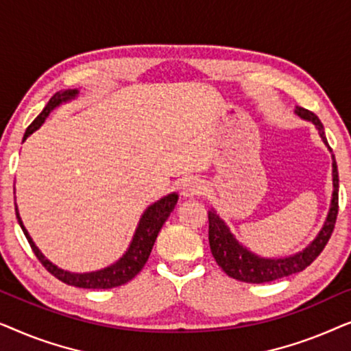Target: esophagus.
<instances>
[{
    "instance_id": "34e87169",
    "label": "esophagus",
    "mask_w": 351,
    "mask_h": 351,
    "mask_svg": "<svg viewBox=\"0 0 351 351\" xmlns=\"http://www.w3.org/2000/svg\"><path fill=\"white\" fill-rule=\"evenodd\" d=\"M203 191H204L203 182H201L199 179H193V177L189 180H185L184 186H182V196L186 199H193V198H196V196H199L201 193H203Z\"/></svg>"
}]
</instances>
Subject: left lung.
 Returning <instances> with one entry per match:
<instances>
[{
    "label": "left lung",
    "mask_w": 351,
    "mask_h": 351,
    "mask_svg": "<svg viewBox=\"0 0 351 351\" xmlns=\"http://www.w3.org/2000/svg\"><path fill=\"white\" fill-rule=\"evenodd\" d=\"M294 113L297 117L310 121L318 131L321 141L326 145V148L330 150L328 138L324 136L323 123L315 113L308 112V110L295 107ZM332 158V198H330V206L328 217H326L323 227H321L319 233L311 241L308 246L302 249V251L291 254L286 257H263L258 254L252 252L251 249L239 243L237 237L232 233V230L225 220L217 214V210L210 209L208 213L209 217V246L210 252L219 263V267L227 273L228 276L234 278V280L243 282H252V285H261V282H270L280 278L294 275L305 270L316 257L323 252L326 244H328L330 234H332L335 219H337L339 213V172H337V162H335V156Z\"/></svg>",
    "instance_id": "8db88e82"
}]
</instances>
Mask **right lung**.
<instances>
[{"label": "right lung", "mask_w": 351, "mask_h": 351, "mask_svg": "<svg viewBox=\"0 0 351 351\" xmlns=\"http://www.w3.org/2000/svg\"><path fill=\"white\" fill-rule=\"evenodd\" d=\"M78 94H80V89H65L52 95L51 100L47 102L46 107L43 108V112L38 114L35 121L27 128L25 134H23V142H25L27 138L36 131V129H40L41 124L46 121V118L49 117L57 107H60L62 104H69L71 100H75L78 97ZM177 199H179V195L169 193L148 206V208L143 210V214L141 215L136 233H134L126 252H124L117 262H113L112 265L100 268V270H95V271H84V273L64 270V268L57 267L56 263H52L49 258H46L45 254L38 249L35 241H33L30 234H28L25 225H23L21 219V214H19L17 204H16V215H17V222L21 225L22 232L27 237L28 243H30V246L33 249V252H35V256L38 257V261H40L43 265H45L46 270L49 271L51 275H54L57 280L65 282V285L83 287V289H112V287L126 285L128 281H131L132 278L142 270L143 265H145L148 261V257H150V252L153 249V244L156 241L158 233H160L161 227L165 225L167 217H169L171 213L176 208Z\"/></svg>", "instance_id": "add662e5"}]
</instances>
